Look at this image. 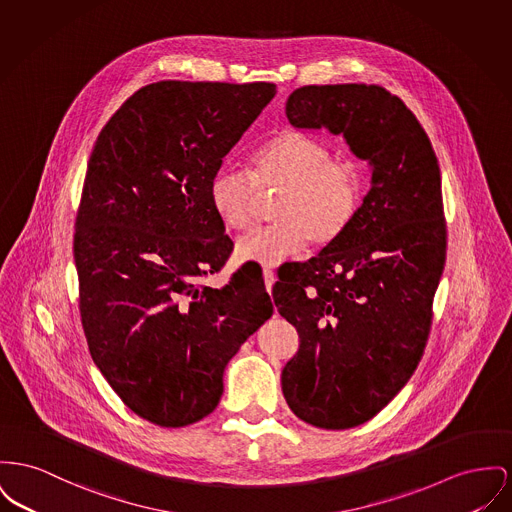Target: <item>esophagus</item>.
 Returning a JSON list of instances; mask_svg holds the SVG:
<instances>
[{
	"instance_id": "esophagus-1",
	"label": "esophagus",
	"mask_w": 512,
	"mask_h": 512,
	"mask_svg": "<svg viewBox=\"0 0 512 512\" xmlns=\"http://www.w3.org/2000/svg\"><path fill=\"white\" fill-rule=\"evenodd\" d=\"M263 278H265L267 292L271 294L272 286H274V280H276V276H274V271H272L271 267H265V269H263Z\"/></svg>"
}]
</instances>
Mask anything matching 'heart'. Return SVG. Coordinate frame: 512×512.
Here are the masks:
<instances>
[{
	"mask_svg": "<svg viewBox=\"0 0 512 512\" xmlns=\"http://www.w3.org/2000/svg\"><path fill=\"white\" fill-rule=\"evenodd\" d=\"M271 187H280L272 207L276 222L236 243L243 263H280L309 240L329 243L354 220L363 199V176L354 160H336L327 145L286 133L251 156L249 172L224 164L212 174V211L226 230H245L257 189Z\"/></svg>",
	"mask_w": 512,
	"mask_h": 512,
	"instance_id": "heart-1",
	"label": "heart"
}]
</instances>
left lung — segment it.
<instances>
[{"instance_id": "obj_1", "label": "left lung", "mask_w": 512, "mask_h": 512, "mask_svg": "<svg viewBox=\"0 0 512 512\" xmlns=\"http://www.w3.org/2000/svg\"><path fill=\"white\" fill-rule=\"evenodd\" d=\"M286 118L342 135L371 172L354 220L272 292L300 332L282 369L290 410L348 429L379 414L420 363L447 255L441 170L420 121L383 87H301Z\"/></svg>"}]
</instances>
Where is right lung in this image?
I'll return each mask as SVG.
<instances>
[{"label":"right lung","instance_id":"add662e5","mask_svg":"<svg viewBox=\"0 0 512 512\" xmlns=\"http://www.w3.org/2000/svg\"><path fill=\"white\" fill-rule=\"evenodd\" d=\"M274 94L272 83H152L92 149L73 238L83 329L110 387L156 425L209 416L228 361L272 315L257 269L220 290L201 278L234 245L212 211V174Z\"/></svg>","mask_w":512,"mask_h":512}]
</instances>
